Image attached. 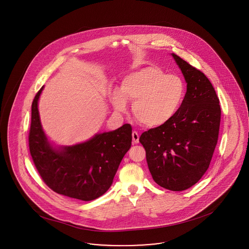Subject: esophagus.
<instances>
[{
  "instance_id": "obj_1",
  "label": "esophagus",
  "mask_w": 249,
  "mask_h": 249,
  "mask_svg": "<svg viewBox=\"0 0 249 249\" xmlns=\"http://www.w3.org/2000/svg\"><path fill=\"white\" fill-rule=\"evenodd\" d=\"M132 136L133 143L137 144V143L139 142V134H138V132H135V131H134V132H132Z\"/></svg>"
}]
</instances>
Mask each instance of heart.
<instances>
[{"instance_id":"b5f03b06","label":"heart","mask_w":249,"mask_h":249,"mask_svg":"<svg viewBox=\"0 0 249 249\" xmlns=\"http://www.w3.org/2000/svg\"><path fill=\"white\" fill-rule=\"evenodd\" d=\"M183 80L176 74H166L157 67H146L127 75L121 87L115 88L110 100L118 113L128 110L144 126L157 128L169 122L180 109L185 98Z\"/></svg>"}]
</instances>
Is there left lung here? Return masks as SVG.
Segmentation results:
<instances>
[{
    "instance_id": "8db88e82",
    "label": "left lung",
    "mask_w": 249,
    "mask_h": 249,
    "mask_svg": "<svg viewBox=\"0 0 249 249\" xmlns=\"http://www.w3.org/2000/svg\"><path fill=\"white\" fill-rule=\"evenodd\" d=\"M171 55L187 84L184 101L169 122L143 132L139 141L154 181L168 190L183 191L209 168L218 140L221 109L205 74L175 53Z\"/></svg>"
}]
</instances>
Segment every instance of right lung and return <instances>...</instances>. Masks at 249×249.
I'll return each mask as SVG.
<instances>
[{"label": "right lung", "instance_id": "obj_1", "mask_svg": "<svg viewBox=\"0 0 249 249\" xmlns=\"http://www.w3.org/2000/svg\"><path fill=\"white\" fill-rule=\"evenodd\" d=\"M43 88L32 103L29 148L34 163L45 183L57 194L84 201L96 199L110 188L132 146V126L124 124L112 132L96 133L72 146H53L45 134L38 112Z\"/></svg>", "mask_w": 249, "mask_h": 249}]
</instances>
